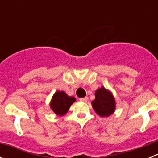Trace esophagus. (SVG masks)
<instances>
[{
  "label": "esophagus",
  "instance_id": "obj_1",
  "mask_svg": "<svg viewBox=\"0 0 158 158\" xmlns=\"http://www.w3.org/2000/svg\"><path fill=\"white\" fill-rule=\"evenodd\" d=\"M80 100L81 102H87L88 101V97H84V98H81Z\"/></svg>",
  "mask_w": 158,
  "mask_h": 158
}]
</instances>
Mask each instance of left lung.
I'll return each instance as SVG.
<instances>
[{
    "label": "left lung",
    "instance_id": "obj_1",
    "mask_svg": "<svg viewBox=\"0 0 158 158\" xmlns=\"http://www.w3.org/2000/svg\"><path fill=\"white\" fill-rule=\"evenodd\" d=\"M92 106L100 117H108L115 112L116 104L112 93L102 86L95 92V100L92 101Z\"/></svg>",
    "mask_w": 158,
    "mask_h": 158
}]
</instances>
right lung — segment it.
<instances>
[{
	"label": "right lung",
	"instance_id": "obj_1",
	"mask_svg": "<svg viewBox=\"0 0 158 158\" xmlns=\"http://www.w3.org/2000/svg\"><path fill=\"white\" fill-rule=\"evenodd\" d=\"M76 98L69 96L63 91H57L53 95L50 102V107L57 115L63 116L68 112L69 107L74 102Z\"/></svg>",
	"mask_w": 158,
	"mask_h": 158
}]
</instances>
